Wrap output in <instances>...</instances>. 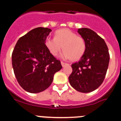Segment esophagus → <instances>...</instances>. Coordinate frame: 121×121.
<instances>
[{
	"mask_svg": "<svg viewBox=\"0 0 121 121\" xmlns=\"http://www.w3.org/2000/svg\"><path fill=\"white\" fill-rule=\"evenodd\" d=\"M61 65H62V66L63 67H65V66H67V65H68V64H66V63H64V62H61Z\"/></svg>",
	"mask_w": 121,
	"mask_h": 121,
	"instance_id": "34e87169",
	"label": "esophagus"
}]
</instances>
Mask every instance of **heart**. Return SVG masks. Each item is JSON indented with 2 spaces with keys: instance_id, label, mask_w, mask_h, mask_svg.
Wrapping results in <instances>:
<instances>
[{
  "instance_id": "heart-1",
  "label": "heart",
  "mask_w": 121,
  "mask_h": 121,
  "mask_svg": "<svg viewBox=\"0 0 121 121\" xmlns=\"http://www.w3.org/2000/svg\"><path fill=\"white\" fill-rule=\"evenodd\" d=\"M45 45L51 54L56 56L63 48L62 57L76 61L83 56L86 50L84 39L67 28L60 29L55 32V37H48Z\"/></svg>"
}]
</instances>
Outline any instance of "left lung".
Wrapping results in <instances>:
<instances>
[{"mask_svg": "<svg viewBox=\"0 0 121 121\" xmlns=\"http://www.w3.org/2000/svg\"><path fill=\"white\" fill-rule=\"evenodd\" d=\"M84 39L86 50L78 62L71 65L73 71L68 78L73 88L81 93L95 90L103 82L108 67L110 54L104 40L89 28H79Z\"/></svg>", "mask_w": 121, "mask_h": 121, "instance_id": "left-lung-1", "label": "left lung"}]
</instances>
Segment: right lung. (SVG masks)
Listing matches in <instances>:
<instances>
[{"label": "right lung", "instance_id": "add662e5", "mask_svg": "<svg viewBox=\"0 0 121 121\" xmlns=\"http://www.w3.org/2000/svg\"><path fill=\"white\" fill-rule=\"evenodd\" d=\"M51 30L38 27L21 38L12 53V65L19 85L31 93L48 88L54 74L61 70L60 62L51 54L45 45Z\"/></svg>", "mask_w": 121, "mask_h": 121}]
</instances>
